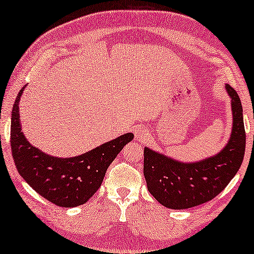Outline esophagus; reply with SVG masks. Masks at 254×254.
Masks as SVG:
<instances>
[{
	"instance_id": "esophagus-1",
	"label": "esophagus",
	"mask_w": 254,
	"mask_h": 254,
	"mask_svg": "<svg viewBox=\"0 0 254 254\" xmlns=\"http://www.w3.org/2000/svg\"><path fill=\"white\" fill-rule=\"evenodd\" d=\"M135 137H136V140H140V141H145L149 136L148 131L144 129V128H141V127H136L135 128Z\"/></svg>"
}]
</instances>
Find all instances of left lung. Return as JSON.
Segmentation results:
<instances>
[{
	"label": "left lung",
	"instance_id": "1",
	"mask_svg": "<svg viewBox=\"0 0 254 254\" xmlns=\"http://www.w3.org/2000/svg\"><path fill=\"white\" fill-rule=\"evenodd\" d=\"M231 98L232 133L220 154L196 163H180L144 148L143 175L148 190L171 209H186L208 202L223 190L241 168L246 134L243 107L234 88L225 85Z\"/></svg>",
	"mask_w": 254,
	"mask_h": 254
}]
</instances>
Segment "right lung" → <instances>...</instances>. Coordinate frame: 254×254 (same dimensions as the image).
I'll use <instances>...</instances> for the list:
<instances>
[{"instance_id": "1", "label": "right lung", "mask_w": 254, "mask_h": 254, "mask_svg": "<svg viewBox=\"0 0 254 254\" xmlns=\"http://www.w3.org/2000/svg\"><path fill=\"white\" fill-rule=\"evenodd\" d=\"M24 88L13 104L10 128V144L17 171L38 194L57 206L71 208L85 203L98 190L107 168L134 135L124 134L76 157L46 155L31 145L22 133L18 104Z\"/></svg>"}]
</instances>
